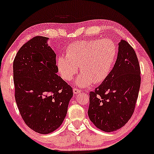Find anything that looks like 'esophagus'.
<instances>
[{
    "mask_svg": "<svg viewBox=\"0 0 154 154\" xmlns=\"http://www.w3.org/2000/svg\"><path fill=\"white\" fill-rule=\"evenodd\" d=\"M73 93H74V94H75V95L79 94V93H80V90L77 89V88H74V89H73Z\"/></svg>",
    "mask_w": 154,
    "mask_h": 154,
    "instance_id": "esophagus-1",
    "label": "esophagus"
}]
</instances>
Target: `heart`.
Instances as JSON below:
<instances>
[{
    "mask_svg": "<svg viewBox=\"0 0 154 154\" xmlns=\"http://www.w3.org/2000/svg\"><path fill=\"white\" fill-rule=\"evenodd\" d=\"M117 56L115 44L109 40H81L68 45L66 56H60L56 66L63 80H72L78 72L82 75L75 81L81 88L99 84L107 79Z\"/></svg>",
    "mask_w": 154,
    "mask_h": 154,
    "instance_id": "b5f03b06",
    "label": "heart"
}]
</instances>
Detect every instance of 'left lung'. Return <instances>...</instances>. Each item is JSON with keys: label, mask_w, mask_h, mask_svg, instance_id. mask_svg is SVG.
Masks as SVG:
<instances>
[{"label": "left lung", "mask_w": 154, "mask_h": 154, "mask_svg": "<svg viewBox=\"0 0 154 154\" xmlns=\"http://www.w3.org/2000/svg\"><path fill=\"white\" fill-rule=\"evenodd\" d=\"M137 55L121 40L116 61L105 81L90 93L88 116L96 128L111 132L122 128L131 118L140 86Z\"/></svg>", "instance_id": "left-lung-1"}]
</instances>
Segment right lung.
<instances>
[{
  "instance_id": "add662e5",
  "label": "right lung",
  "mask_w": 154,
  "mask_h": 154,
  "mask_svg": "<svg viewBox=\"0 0 154 154\" xmlns=\"http://www.w3.org/2000/svg\"><path fill=\"white\" fill-rule=\"evenodd\" d=\"M48 38L37 36L22 45L14 61L15 100L26 125L40 134L59 128L73 96L72 87L57 75Z\"/></svg>"
}]
</instances>
